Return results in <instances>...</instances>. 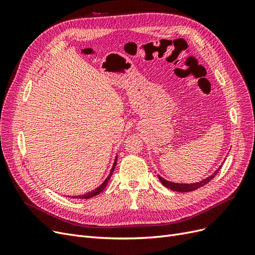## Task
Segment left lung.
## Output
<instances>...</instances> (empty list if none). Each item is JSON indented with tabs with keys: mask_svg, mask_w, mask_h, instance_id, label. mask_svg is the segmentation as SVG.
<instances>
[{
	"mask_svg": "<svg viewBox=\"0 0 255 255\" xmlns=\"http://www.w3.org/2000/svg\"><path fill=\"white\" fill-rule=\"evenodd\" d=\"M221 167H222V165H221V166L217 169V170H216L212 175H210L208 177H206V179L202 180L201 182H199V183H194V184H179V183H171V182H169V181H166L165 179H163V177L159 176V175H158V179H159V181L161 182V184H163L164 186L168 187L169 189H171V190H173V191H179V192H187V191L196 190V189H198V188H200V187H202V186H204L205 184H207L208 182L212 181V180L214 179V177L216 176V174H217V173L219 172V170L221 169Z\"/></svg>",
	"mask_w": 255,
	"mask_h": 255,
	"instance_id": "8db88e82",
	"label": "left lung"
}]
</instances>
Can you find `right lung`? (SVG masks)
<instances>
[{
    "label": "right lung",
    "mask_w": 255,
    "mask_h": 255,
    "mask_svg": "<svg viewBox=\"0 0 255 255\" xmlns=\"http://www.w3.org/2000/svg\"><path fill=\"white\" fill-rule=\"evenodd\" d=\"M116 164H117V157H116V159H115V163H114V165H113V168H112V170H111L110 175L107 176V179L102 183V185H100V186H99L98 188H96L95 190H92V191H90V192H87L86 195L75 196V197H72V198H74V199H89V198L95 197V196H97V195H99V194H101V192L104 190V188L106 187V185H107V183H109L110 179H111V176H112V174H113V172H114V170H115Z\"/></svg>",
    "instance_id": "1"
}]
</instances>
